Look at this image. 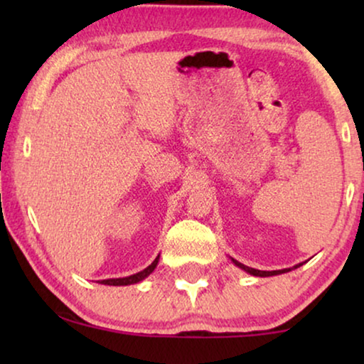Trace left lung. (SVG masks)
<instances>
[{
    "mask_svg": "<svg viewBox=\"0 0 364 364\" xmlns=\"http://www.w3.org/2000/svg\"><path fill=\"white\" fill-rule=\"evenodd\" d=\"M233 263H235L237 267H240V268H243V270L245 272H248L250 273V275H255V277H272V275H280V273H285V272H290L291 268H285V270H273V272H262V270H255V268H250V267H245L243 265V263H240V262H237V260H233ZM301 265V263H300ZM300 265H296L295 268H298Z\"/></svg>",
    "mask_w": 364,
    "mask_h": 364,
    "instance_id": "1",
    "label": "left lung"
}]
</instances>
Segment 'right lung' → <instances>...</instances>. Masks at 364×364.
<instances>
[{"label": "right lung", "instance_id": "right-lung-1", "mask_svg": "<svg viewBox=\"0 0 364 364\" xmlns=\"http://www.w3.org/2000/svg\"><path fill=\"white\" fill-rule=\"evenodd\" d=\"M157 263H159V257L151 263V265H149L147 268H144L142 272L136 273V275H131V277H126V278H109V280H101L99 283H104V285H114V287L131 285V283H137V282L144 280V278H146L147 275H151V273L154 272V268L157 267Z\"/></svg>", "mask_w": 364, "mask_h": 364}]
</instances>
